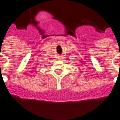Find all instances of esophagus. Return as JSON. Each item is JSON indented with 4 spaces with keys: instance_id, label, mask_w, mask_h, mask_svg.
<instances>
[{
    "instance_id": "34e87169",
    "label": "esophagus",
    "mask_w": 120,
    "mask_h": 120,
    "mask_svg": "<svg viewBox=\"0 0 120 120\" xmlns=\"http://www.w3.org/2000/svg\"><path fill=\"white\" fill-rule=\"evenodd\" d=\"M60 58H62V57H60Z\"/></svg>"
}]
</instances>
